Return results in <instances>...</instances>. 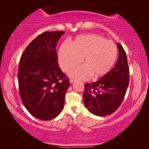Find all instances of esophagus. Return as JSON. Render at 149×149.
Segmentation results:
<instances>
[{
	"label": "esophagus",
	"instance_id": "obj_1",
	"mask_svg": "<svg viewBox=\"0 0 149 149\" xmlns=\"http://www.w3.org/2000/svg\"><path fill=\"white\" fill-rule=\"evenodd\" d=\"M75 81V80L74 79H71L70 80V84H73V83H74Z\"/></svg>",
	"mask_w": 149,
	"mask_h": 149
}]
</instances>
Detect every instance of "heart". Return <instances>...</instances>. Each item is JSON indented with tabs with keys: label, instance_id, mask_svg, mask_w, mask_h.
Listing matches in <instances>:
<instances>
[{
	"label": "heart",
	"instance_id": "1",
	"mask_svg": "<svg viewBox=\"0 0 149 149\" xmlns=\"http://www.w3.org/2000/svg\"><path fill=\"white\" fill-rule=\"evenodd\" d=\"M116 45L99 35L88 34L77 37L71 45L64 43L58 51V61L65 72L84 62V65L69 72L71 77L86 80L91 77H101L107 75L116 62Z\"/></svg>",
	"mask_w": 149,
	"mask_h": 149
}]
</instances>
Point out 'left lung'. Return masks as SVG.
<instances>
[{"instance_id":"left-lung-1","label":"left lung","mask_w":149,"mask_h":149,"mask_svg":"<svg viewBox=\"0 0 149 149\" xmlns=\"http://www.w3.org/2000/svg\"><path fill=\"white\" fill-rule=\"evenodd\" d=\"M117 45L119 56L114 68L97 81L85 84L84 104L91 113L98 116L110 115L118 109L129 85L127 56L122 45Z\"/></svg>"}]
</instances>
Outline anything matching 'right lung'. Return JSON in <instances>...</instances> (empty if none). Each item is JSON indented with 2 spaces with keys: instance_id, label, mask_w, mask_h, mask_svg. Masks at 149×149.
<instances>
[{
  "instance_id": "obj_1",
  "label": "right lung",
  "mask_w": 149,
  "mask_h": 149,
  "mask_svg": "<svg viewBox=\"0 0 149 149\" xmlns=\"http://www.w3.org/2000/svg\"><path fill=\"white\" fill-rule=\"evenodd\" d=\"M64 31L44 32L25 49L18 68L20 98L31 115L54 119L62 112L69 79L60 69L56 43Z\"/></svg>"
}]
</instances>
